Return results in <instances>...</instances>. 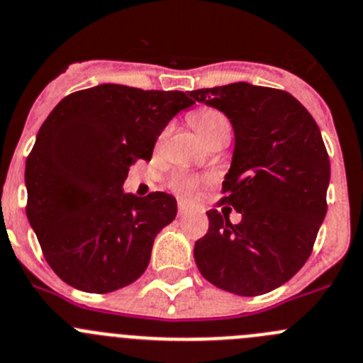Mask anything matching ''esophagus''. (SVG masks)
<instances>
[{"mask_svg":"<svg viewBox=\"0 0 363 363\" xmlns=\"http://www.w3.org/2000/svg\"><path fill=\"white\" fill-rule=\"evenodd\" d=\"M177 214H179V218H184V216H188V214H189V209H188V207L184 206V203H179Z\"/></svg>","mask_w":363,"mask_h":363,"instance_id":"obj_1","label":"esophagus"}]
</instances>
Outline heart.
<instances>
[{
    "mask_svg": "<svg viewBox=\"0 0 363 363\" xmlns=\"http://www.w3.org/2000/svg\"><path fill=\"white\" fill-rule=\"evenodd\" d=\"M191 122L195 131L199 133L200 138L206 143L218 136H230V122L221 111L213 110V108H200L191 115ZM199 179L189 174H175L172 177L170 186L181 199L191 200L199 191Z\"/></svg>",
    "mask_w": 363,
    "mask_h": 363,
    "instance_id": "1",
    "label": "heart"
}]
</instances>
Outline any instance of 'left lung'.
<instances>
[{"instance_id":"left-lung-1","label":"left lung","mask_w":363,"mask_h":363,"mask_svg":"<svg viewBox=\"0 0 363 363\" xmlns=\"http://www.w3.org/2000/svg\"><path fill=\"white\" fill-rule=\"evenodd\" d=\"M189 97L230 121L234 154L220 203L241 213L238 225L225 211L207 213L209 230L195 242V262L220 289L266 294L307 262L326 216L330 160L321 131L300 101L277 88L239 81Z\"/></svg>"}]
</instances>
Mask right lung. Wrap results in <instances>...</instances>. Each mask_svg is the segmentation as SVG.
<instances>
[{
	"mask_svg": "<svg viewBox=\"0 0 363 363\" xmlns=\"http://www.w3.org/2000/svg\"><path fill=\"white\" fill-rule=\"evenodd\" d=\"M195 101L184 92L97 84L56 104L26 160V216L56 275L84 293L122 289L147 269L177 202L122 186L157 136Z\"/></svg>",
	"mask_w": 363,
	"mask_h": 363,
	"instance_id": "obj_1",
	"label": "right lung"
}]
</instances>
